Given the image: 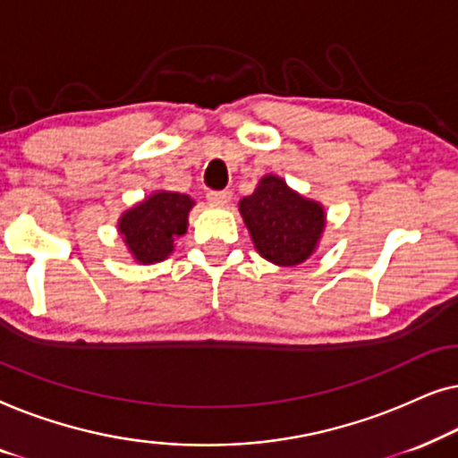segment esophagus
<instances>
[{
    "label": "esophagus",
    "instance_id": "1",
    "mask_svg": "<svg viewBox=\"0 0 458 458\" xmlns=\"http://www.w3.org/2000/svg\"><path fill=\"white\" fill-rule=\"evenodd\" d=\"M231 198H233V193H231L229 190H223V191H208V193H206V199H208L210 204H216V206L229 204Z\"/></svg>",
    "mask_w": 458,
    "mask_h": 458
}]
</instances>
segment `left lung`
Returning <instances> with one entry per match:
<instances>
[{"label": "left lung", "instance_id": "left-lung-1", "mask_svg": "<svg viewBox=\"0 0 458 458\" xmlns=\"http://www.w3.org/2000/svg\"><path fill=\"white\" fill-rule=\"evenodd\" d=\"M240 212L256 250L281 267L309 259L325 227L321 204L292 191L284 179L273 174L262 177L252 196L242 199Z\"/></svg>", "mask_w": 458, "mask_h": 458}]
</instances>
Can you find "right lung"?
Instances as JSON below:
<instances>
[{
    "label": "right lung",
    "mask_w": 458,
    "mask_h": 458,
    "mask_svg": "<svg viewBox=\"0 0 458 458\" xmlns=\"http://www.w3.org/2000/svg\"><path fill=\"white\" fill-rule=\"evenodd\" d=\"M191 206L185 193L158 191L124 212L118 231L131 254L143 265L165 260L173 252L174 237L185 233Z\"/></svg>",
    "instance_id": "right-lung-1"
}]
</instances>
